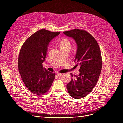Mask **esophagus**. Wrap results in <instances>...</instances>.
<instances>
[{
	"mask_svg": "<svg viewBox=\"0 0 123 123\" xmlns=\"http://www.w3.org/2000/svg\"><path fill=\"white\" fill-rule=\"evenodd\" d=\"M62 73H57V76H62Z\"/></svg>",
	"mask_w": 123,
	"mask_h": 123,
	"instance_id": "1",
	"label": "esophagus"
}]
</instances>
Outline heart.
I'll return each mask as SVG.
<instances>
[{
  "label": "heart",
  "instance_id": "obj_1",
  "mask_svg": "<svg viewBox=\"0 0 123 123\" xmlns=\"http://www.w3.org/2000/svg\"><path fill=\"white\" fill-rule=\"evenodd\" d=\"M70 47V42L67 39H63L60 42V47Z\"/></svg>",
  "mask_w": 123,
  "mask_h": 123
}]
</instances>
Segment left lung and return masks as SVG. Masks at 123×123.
Instances as JSON below:
<instances>
[{"label":"left lung","instance_id":"obj_1","mask_svg":"<svg viewBox=\"0 0 123 123\" xmlns=\"http://www.w3.org/2000/svg\"><path fill=\"white\" fill-rule=\"evenodd\" d=\"M63 34L76 41L77 50L74 61L80 66L78 76L70 73L74 78L67 84V89L74 98H82L92 91L99 79L102 66L100 49L94 37L84 30L74 29Z\"/></svg>","mask_w":123,"mask_h":123}]
</instances>
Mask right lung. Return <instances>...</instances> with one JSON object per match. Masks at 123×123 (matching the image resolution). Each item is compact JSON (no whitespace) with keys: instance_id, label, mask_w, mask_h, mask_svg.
Returning a JSON list of instances; mask_svg holds the SVG:
<instances>
[{"instance_id":"add662e5","label":"right lung","mask_w":123,"mask_h":123,"mask_svg":"<svg viewBox=\"0 0 123 123\" xmlns=\"http://www.w3.org/2000/svg\"><path fill=\"white\" fill-rule=\"evenodd\" d=\"M60 32L40 30L24 42L19 54L18 70L26 88L38 96L46 93L50 88L55 74L43 69L47 47L53 38Z\"/></svg>"}]
</instances>
